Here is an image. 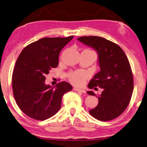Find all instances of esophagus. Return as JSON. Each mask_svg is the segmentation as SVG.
<instances>
[{"instance_id": "obj_1", "label": "esophagus", "mask_w": 147, "mask_h": 147, "mask_svg": "<svg viewBox=\"0 0 147 147\" xmlns=\"http://www.w3.org/2000/svg\"><path fill=\"white\" fill-rule=\"evenodd\" d=\"M74 90H76V91H77L78 92H81V93H83V94L86 93V90L79 89V88H74Z\"/></svg>"}]
</instances>
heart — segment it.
I'll return each instance as SVG.
<instances>
[{
    "label": "heart",
    "instance_id": "heart-1",
    "mask_svg": "<svg viewBox=\"0 0 147 147\" xmlns=\"http://www.w3.org/2000/svg\"><path fill=\"white\" fill-rule=\"evenodd\" d=\"M88 78V74L84 71H76L71 72L69 79L72 84L76 86H82Z\"/></svg>",
    "mask_w": 147,
    "mask_h": 147
}]
</instances>
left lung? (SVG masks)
<instances>
[{"label": "left lung", "mask_w": 147, "mask_h": 147, "mask_svg": "<svg viewBox=\"0 0 147 147\" xmlns=\"http://www.w3.org/2000/svg\"><path fill=\"white\" fill-rule=\"evenodd\" d=\"M78 40L95 49L98 55L100 71L88 86L95 90L99 87L103 91L99 96L87 92L98 98L97 106L90 110V114L101 121L113 120L127 108L133 92V76L128 58L120 46L103 37L84 36Z\"/></svg>", "instance_id": "8db88e82"}]
</instances>
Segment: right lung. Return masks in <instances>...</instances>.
Here are the masks:
<instances>
[{"label":"right lung","instance_id":"obj_1","mask_svg":"<svg viewBox=\"0 0 147 147\" xmlns=\"http://www.w3.org/2000/svg\"><path fill=\"white\" fill-rule=\"evenodd\" d=\"M74 36L45 37L24 48L16 61L13 73V91L22 112L31 118L45 120L57 113L62 97L72 86L61 82L46 85L45 76L59 64V55Z\"/></svg>","mask_w":147,"mask_h":147}]
</instances>
